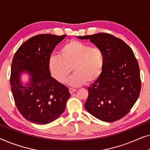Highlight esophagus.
Masks as SVG:
<instances>
[{
	"label": "esophagus",
	"instance_id": "obj_1",
	"mask_svg": "<svg viewBox=\"0 0 150 150\" xmlns=\"http://www.w3.org/2000/svg\"><path fill=\"white\" fill-rule=\"evenodd\" d=\"M69 93L71 94H72L73 93H74V92L76 91V89H72V88H69Z\"/></svg>",
	"mask_w": 150,
	"mask_h": 150
}]
</instances>
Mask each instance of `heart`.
I'll return each instance as SVG.
<instances>
[{
  "label": "heart",
  "mask_w": 150,
  "mask_h": 150,
  "mask_svg": "<svg viewBox=\"0 0 150 150\" xmlns=\"http://www.w3.org/2000/svg\"><path fill=\"white\" fill-rule=\"evenodd\" d=\"M104 65L101 49L86 43L72 40L60 48L59 55H52L48 60V68L52 76L60 83H65L71 72L69 83L81 86L86 82L93 83L99 79Z\"/></svg>",
  "instance_id": "obj_1"
}]
</instances>
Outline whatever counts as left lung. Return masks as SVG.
<instances>
[{
    "label": "left lung",
    "instance_id": "1",
    "mask_svg": "<svg viewBox=\"0 0 150 150\" xmlns=\"http://www.w3.org/2000/svg\"><path fill=\"white\" fill-rule=\"evenodd\" d=\"M78 38L89 39L104 56L101 75L88 87L85 109L103 122L120 120L132 108L141 91L140 71L134 52L124 41L108 33Z\"/></svg>",
    "mask_w": 150,
    "mask_h": 150
}]
</instances>
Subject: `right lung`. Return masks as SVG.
<instances>
[{"mask_svg": "<svg viewBox=\"0 0 150 150\" xmlns=\"http://www.w3.org/2000/svg\"><path fill=\"white\" fill-rule=\"evenodd\" d=\"M65 37L33 36L22 44L13 56L10 85L14 101L20 114L34 124H47L58 118L70 96L67 87L51 76L48 68L51 53ZM25 71L31 80L24 86L20 75Z\"/></svg>", "mask_w": 150, "mask_h": 150, "instance_id": "obj_1", "label": "right lung"}]
</instances>
